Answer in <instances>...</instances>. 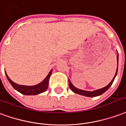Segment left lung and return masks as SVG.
Instances as JSON below:
<instances>
[{"label":"left lung","mask_w":126,"mask_h":126,"mask_svg":"<svg viewBox=\"0 0 126 126\" xmlns=\"http://www.w3.org/2000/svg\"><path fill=\"white\" fill-rule=\"evenodd\" d=\"M118 59H119V56L118 53L117 55V64H118ZM118 66V65H117ZM117 70H116L115 75V77H113V79H112V81H110V83L109 84L107 85L106 87H103V88H101V89H99V90H95V91H92V92H90V91H85V90H79V89H77V87H75L74 85H73L71 82H70V80H68V83H69V87H70V89L73 92L77 94H79V95H82V96H87V97H95V96H100V95H102V94L104 93L110 87V85L113 84V81H114V79L115 78L116 75H117Z\"/></svg>","instance_id":"left-lung-1"}]
</instances>
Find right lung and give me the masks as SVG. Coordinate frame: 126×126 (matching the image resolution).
Wrapping results in <instances>:
<instances>
[{
	"mask_svg": "<svg viewBox=\"0 0 126 126\" xmlns=\"http://www.w3.org/2000/svg\"><path fill=\"white\" fill-rule=\"evenodd\" d=\"M51 73H52V70H50V72L47 75L46 78L41 83H40L36 85H32V86H27V85H22L17 84L16 83H14L13 81L11 80L10 78L7 75V73H6V76H7V78L9 80L11 85L13 86L15 90H16L17 92H20L22 94L28 96V95H37V94H39L45 92L48 88L49 79Z\"/></svg>",
	"mask_w": 126,
	"mask_h": 126,
	"instance_id": "add662e5",
	"label": "right lung"
}]
</instances>
